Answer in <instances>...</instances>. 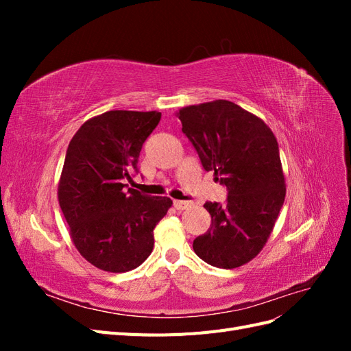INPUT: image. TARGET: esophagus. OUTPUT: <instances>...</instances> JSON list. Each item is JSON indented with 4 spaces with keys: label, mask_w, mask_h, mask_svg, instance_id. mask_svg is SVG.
Listing matches in <instances>:
<instances>
[{
    "label": "esophagus",
    "mask_w": 351,
    "mask_h": 351,
    "mask_svg": "<svg viewBox=\"0 0 351 351\" xmlns=\"http://www.w3.org/2000/svg\"><path fill=\"white\" fill-rule=\"evenodd\" d=\"M190 206H192V202H189V200H174V208L178 210H184Z\"/></svg>",
    "instance_id": "1"
}]
</instances>
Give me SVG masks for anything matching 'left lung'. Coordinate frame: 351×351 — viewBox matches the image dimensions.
Returning <instances> with one entry per match:
<instances>
[{
  "mask_svg": "<svg viewBox=\"0 0 351 351\" xmlns=\"http://www.w3.org/2000/svg\"><path fill=\"white\" fill-rule=\"evenodd\" d=\"M177 117L202 165L228 190L226 205H204L210 227L193 250L212 267L239 268L267 244L284 204L278 142L259 117L226 99L189 105Z\"/></svg>",
  "mask_w": 351,
  "mask_h": 351,
  "instance_id": "obj_1",
  "label": "left lung"
}]
</instances>
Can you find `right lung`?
Here are the masks:
<instances>
[{
    "instance_id": "right-lung-1",
    "label": "right lung",
    "mask_w": 351,
    "mask_h": 351,
    "mask_svg": "<svg viewBox=\"0 0 351 351\" xmlns=\"http://www.w3.org/2000/svg\"><path fill=\"white\" fill-rule=\"evenodd\" d=\"M158 111H107L73 136L58 183V202L74 246L93 267L127 272L154 249V228L171 208L165 196L124 192Z\"/></svg>"
}]
</instances>
